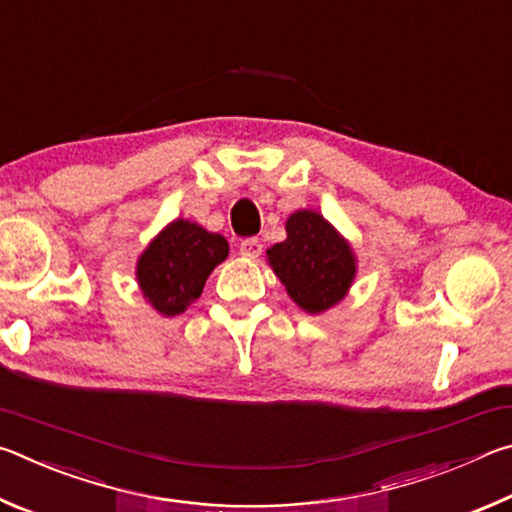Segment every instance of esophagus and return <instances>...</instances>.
Listing matches in <instances>:
<instances>
[{
    "label": "esophagus",
    "instance_id": "obj_1",
    "mask_svg": "<svg viewBox=\"0 0 512 512\" xmlns=\"http://www.w3.org/2000/svg\"><path fill=\"white\" fill-rule=\"evenodd\" d=\"M239 253L244 255V257H259L262 255V241L259 239H255V237H250V239H244L239 244Z\"/></svg>",
    "mask_w": 512,
    "mask_h": 512
}]
</instances>
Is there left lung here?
Here are the masks:
<instances>
[{"mask_svg":"<svg viewBox=\"0 0 512 512\" xmlns=\"http://www.w3.org/2000/svg\"><path fill=\"white\" fill-rule=\"evenodd\" d=\"M266 255L293 302L309 314L336 305L357 271L345 239L323 216L309 210L289 216L287 241L275 244Z\"/></svg>","mask_w":512,"mask_h":512,"instance_id":"obj_1","label":"left lung"}]
</instances>
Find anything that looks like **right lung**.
Returning <instances> with one entry per match:
<instances>
[{"instance_id": "obj_1", "label": "right lung", "mask_w": 512, "mask_h": 512, "mask_svg": "<svg viewBox=\"0 0 512 512\" xmlns=\"http://www.w3.org/2000/svg\"><path fill=\"white\" fill-rule=\"evenodd\" d=\"M228 257V241L189 221H173L137 264L144 296L164 316H176L201 298L205 280Z\"/></svg>"}]
</instances>
